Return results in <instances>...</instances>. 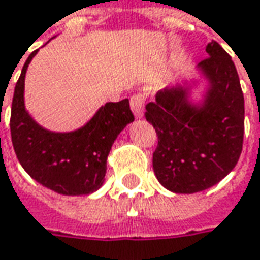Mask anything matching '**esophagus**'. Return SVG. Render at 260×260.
Here are the masks:
<instances>
[{
	"instance_id": "esophagus-1",
	"label": "esophagus",
	"mask_w": 260,
	"mask_h": 260,
	"mask_svg": "<svg viewBox=\"0 0 260 260\" xmlns=\"http://www.w3.org/2000/svg\"><path fill=\"white\" fill-rule=\"evenodd\" d=\"M130 107H132V111L133 114L140 118L143 115V111H145V95L142 92H137L132 98H130Z\"/></svg>"
}]
</instances>
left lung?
<instances>
[{
    "mask_svg": "<svg viewBox=\"0 0 260 260\" xmlns=\"http://www.w3.org/2000/svg\"><path fill=\"white\" fill-rule=\"evenodd\" d=\"M205 52L210 57L197 65L194 75L159 91L155 103L146 105V120L159 139L153 171L175 194L218 184L242 153L245 98L236 66L214 40Z\"/></svg>",
    "mask_w": 260,
    "mask_h": 260,
    "instance_id": "left-lung-1",
    "label": "left lung"
}]
</instances>
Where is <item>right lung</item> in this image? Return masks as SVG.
Returning <instances> with one entry per match:
<instances>
[{"mask_svg":"<svg viewBox=\"0 0 260 260\" xmlns=\"http://www.w3.org/2000/svg\"><path fill=\"white\" fill-rule=\"evenodd\" d=\"M37 52L27 57L13 96L10 128L17 159L35 181L57 194H92L104 184L107 157L117 136L135 121L128 100L101 105L72 132L45 128L24 104L25 72Z\"/></svg>","mask_w":260,"mask_h":260,"instance_id":"add662e5","label":"right lung"}]
</instances>
